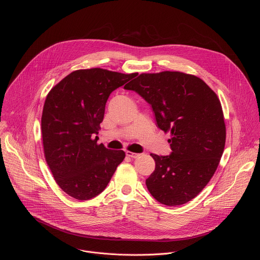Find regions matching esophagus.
Listing matches in <instances>:
<instances>
[{"instance_id":"1","label":"esophagus","mask_w":260,"mask_h":260,"mask_svg":"<svg viewBox=\"0 0 260 260\" xmlns=\"http://www.w3.org/2000/svg\"><path fill=\"white\" fill-rule=\"evenodd\" d=\"M126 155L128 157H132V158H137L140 156L139 153H134V152H131V151H126Z\"/></svg>"}]
</instances>
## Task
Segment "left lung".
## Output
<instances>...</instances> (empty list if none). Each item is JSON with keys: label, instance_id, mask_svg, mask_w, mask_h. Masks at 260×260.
<instances>
[{"label": "left lung", "instance_id": "8db88e82", "mask_svg": "<svg viewBox=\"0 0 260 260\" xmlns=\"http://www.w3.org/2000/svg\"><path fill=\"white\" fill-rule=\"evenodd\" d=\"M124 89L149 104L157 126L172 136L170 155L150 154L155 170L146 179L148 190L166 206L191 201L213 177L224 150L226 129L216 93L197 76L170 71L141 74Z\"/></svg>", "mask_w": 260, "mask_h": 260}]
</instances>
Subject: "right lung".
<instances>
[{
    "mask_svg": "<svg viewBox=\"0 0 260 260\" xmlns=\"http://www.w3.org/2000/svg\"><path fill=\"white\" fill-rule=\"evenodd\" d=\"M137 76L100 68L74 71L48 93L42 113L44 154L58 186L87 201L99 196L124 159L122 150L96 144L111 92Z\"/></svg>",
    "mask_w": 260,
    "mask_h": 260,
    "instance_id": "1",
    "label": "right lung"
}]
</instances>
